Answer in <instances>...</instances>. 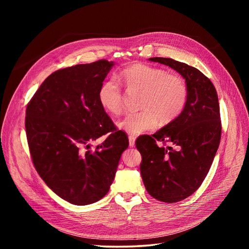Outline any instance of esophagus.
Here are the masks:
<instances>
[{"label":"esophagus","instance_id":"1","mask_svg":"<svg viewBox=\"0 0 249 249\" xmlns=\"http://www.w3.org/2000/svg\"><path fill=\"white\" fill-rule=\"evenodd\" d=\"M135 137L134 136H130L129 137V144H130V147H134L135 146Z\"/></svg>","mask_w":249,"mask_h":249}]
</instances>
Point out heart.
Masks as SVG:
<instances>
[{
    "instance_id": "obj_1",
    "label": "heart",
    "mask_w": 249,
    "mask_h": 249,
    "mask_svg": "<svg viewBox=\"0 0 249 249\" xmlns=\"http://www.w3.org/2000/svg\"><path fill=\"white\" fill-rule=\"evenodd\" d=\"M123 78L127 88L140 90L144 94L140 103L142 111L130 113L118 122L120 130L130 135H139L156 127L159 119L162 124H169L183 113L189 95L183 78L141 63L127 67ZM97 99L102 108L110 114L118 115L123 110V90L115 78L102 83Z\"/></svg>"
}]
</instances>
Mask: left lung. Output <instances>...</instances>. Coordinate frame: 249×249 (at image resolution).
<instances>
[{
  "label": "left lung",
  "instance_id": "8db88e82",
  "mask_svg": "<svg viewBox=\"0 0 249 249\" xmlns=\"http://www.w3.org/2000/svg\"><path fill=\"white\" fill-rule=\"evenodd\" d=\"M148 60L178 71L189 91L182 114L152 136L136 141L142 156L141 177L149 195L178 202L198 189L213 163L221 138L219 102L213 83L195 67L170 58ZM158 142L170 145L158 146Z\"/></svg>",
  "mask_w": 249,
  "mask_h": 249
}]
</instances>
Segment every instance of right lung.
I'll return each instance as SVG.
<instances>
[{
    "label": "right lung",
    "mask_w": 249,
    "mask_h": 249,
    "mask_svg": "<svg viewBox=\"0 0 249 249\" xmlns=\"http://www.w3.org/2000/svg\"><path fill=\"white\" fill-rule=\"evenodd\" d=\"M114 65L99 60L57 71L28 104L26 131L34 166L59 197L86 206L102 199L129 146L102 108L97 92ZM109 136L94 152L81 147L103 134Z\"/></svg>",
    "instance_id": "1"
}]
</instances>
